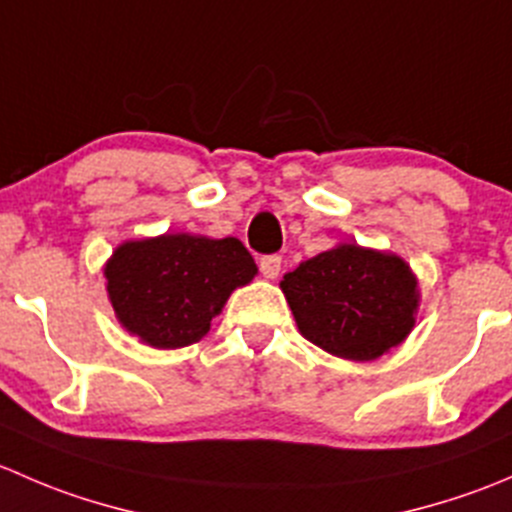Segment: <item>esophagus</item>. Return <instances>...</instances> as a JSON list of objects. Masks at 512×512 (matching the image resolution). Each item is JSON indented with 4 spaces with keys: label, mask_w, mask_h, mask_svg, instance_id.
Listing matches in <instances>:
<instances>
[{
    "label": "esophagus",
    "mask_w": 512,
    "mask_h": 512,
    "mask_svg": "<svg viewBox=\"0 0 512 512\" xmlns=\"http://www.w3.org/2000/svg\"><path fill=\"white\" fill-rule=\"evenodd\" d=\"M260 270L267 280H277V275H280V270H282V257L280 255H265L260 260Z\"/></svg>",
    "instance_id": "obj_1"
}]
</instances>
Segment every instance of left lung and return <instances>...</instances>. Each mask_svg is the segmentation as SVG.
<instances>
[{
    "label": "left lung",
    "mask_w": 512,
    "mask_h": 512,
    "mask_svg": "<svg viewBox=\"0 0 512 512\" xmlns=\"http://www.w3.org/2000/svg\"><path fill=\"white\" fill-rule=\"evenodd\" d=\"M299 334L349 361H374L416 327L418 277L404 257L339 242L282 277Z\"/></svg>",
    "instance_id": "left-lung-1"
}]
</instances>
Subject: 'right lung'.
<instances>
[{"label":"right lung","instance_id":"1","mask_svg":"<svg viewBox=\"0 0 512 512\" xmlns=\"http://www.w3.org/2000/svg\"><path fill=\"white\" fill-rule=\"evenodd\" d=\"M255 275V260L237 237L193 232L126 240L103 265L118 324L153 349L200 342L230 294Z\"/></svg>","mask_w":512,"mask_h":512}]
</instances>
